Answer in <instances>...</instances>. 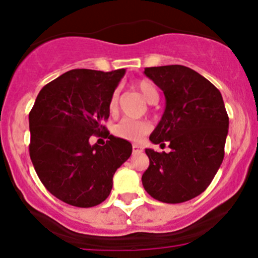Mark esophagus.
<instances>
[{
  "instance_id": "1",
  "label": "esophagus",
  "mask_w": 258,
  "mask_h": 258,
  "mask_svg": "<svg viewBox=\"0 0 258 258\" xmlns=\"http://www.w3.org/2000/svg\"><path fill=\"white\" fill-rule=\"evenodd\" d=\"M132 148H134V152H142V150H144L141 145H137V144L132 145Z\"/></svg>"
}]
</instances>
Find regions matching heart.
Here are the masks:
<instances>
[{
  "label": "heart",
  "instance_id": "b5f03b06",
  "mask_svg": "<svg viewBox=\"0 0 258 258\" xmlns=\"http://www.w3.org/2000/svg\"><path fill=\"white\" fill-rule=\"evenodd\" d=\"M137 87L141 91L142 96L146 98L147 102H152V101L157 100L158 92L155 88V86L150 82V81H140L137 83ZM118 103V92H113L110 100V110L114 111ZM151 130V124L147 121H142V119H132V118H122L118 123L114 126L113 132L116 136L121 137V139L128 140V141H140L142 137L147 134Z\"/></svg>",
  "mask_w": 258,
  "mask_h": 258
}]
</instances>
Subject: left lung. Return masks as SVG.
<instances>
[{"label":"left lung","mask_w":258,"mask_h":258,"mask_svg":"<svg viewBox=\"0 0 258 258\" xmlns=\"http://www.w3.org/2000/svg\"><path fill=\"white\" fill-rule=\"evenodd\" d=\"M145 75L166 98L165 112L150 141L167 142L171 151L146 148L150 166L142 184L158 201L186 202L209 187L223 161L228 116L222 95L199 72L181 64L147 67Z\"/></svg>","instance_id":"left-lung-1"}]
</instances>
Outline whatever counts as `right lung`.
I'll use <instances>...</instances> for the list:
<instances>
[{
	"label": "right lung",
	"instance_id": "add662e5",
	"mask_svg": "<svg viewBox=\"0 0 258 258\" xmlns=\"http://www.w3.org/2000/svg\"><path fill=\"white\" fill-rule=\"evenodd\" d=\"M126 74L71 70L38 93L30 116V157L46 188L76 207H93L112 189L117 168L132 153V145L106 132L109 141L89 144L92 134L107 131L110 100Z\"/></svg>",
	"mask_w": 258,
	"mask_h": 258
}]
</instances>
